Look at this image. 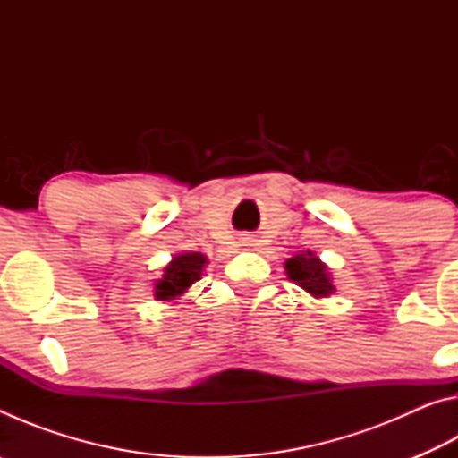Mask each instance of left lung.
<instances>
[{"label":"left lung","mask_w":458,"mask_h":458,"mask_svg":"<svg viewBox=\"0 0 458 458\" xmlns=\"http://www.w3.org/2000/svg\"><path fill=\"white\" fill-rule=\"evenodd\" d=\"M284 270L293 283H297L301 289L311 293L317 299L329 297L335 291L327 267L311 250L294 254L293 259L284 262Z\"/></svg>","instance_id":"left-lung-1"}]
</instances>
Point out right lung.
<instances>
[{"mask_svg": "<svg viewBox=\"0 0 458 458\" xmlns=\"http://www.w3.org/2000/svg\"><path fill=\"white\" fill-rule=\"evenodd\" d=\"M206 257L201 252H183L172 259V262L164 268V275L155 283V299L157 301H174L199 281L201 268L206 267Z\"/></svg>", "mask_w": 458, "mask_h": 458, "instance_id": "add662e5", "label": "right lung"}]
</instances>
